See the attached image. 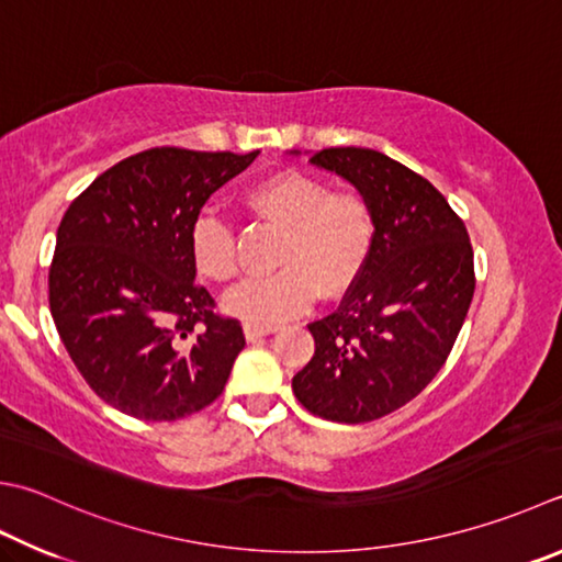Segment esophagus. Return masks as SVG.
<instances>
[{
  "label": "esophagus",
  "mask_w": 562,
  "mask_h": 562,
  "mask_svg": "<svg viewBox=\"0 0 562 562\" xmlns=\"http://www.w3.org/2000/svg\"><path fill=\"white\" fill-rule=\"evenodd\" d=\"M277 330H279V325H257V323H245V335H247V340H249V342L259 340V337H267V335L277 333Z\"/></svg>",
  "instance_id": "1"
}]
</instances>
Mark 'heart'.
<instances>
[{
  "label": "heart",
  "mask_w": 562,
  "mask_h": 562,
  "mask_svg": "<svg viewBox=\"0 0 562 562\" xmlns=\"http://www.w3.org/2000/svg\"><path fill=\"white\" fill-rule=\"evenodd\" d=\"M254 215L283 227L279 271L241 281L225 295V311L257 325H277L308 308L317 289L330 299L347 291L374 247L376 220L369 198L357 188L330 190L323 178L283 168L245 193ZM190 259L200 277L227 283L237 277L235 232L207 213L190 232Z\"/></svg>",
  "instance_id": "heart-1"
}]
</instances>
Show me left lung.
<instances>
[{"label":"left lung","mask_w":562,"mask_h":562,"mask_svg":"<svg viewBox=\"0 0 562 562\" xmlns=\"http://www.w3.org/2000/svg\"><path fill=\"white\" fill-rule=\"evenodd\" d=\"M311 164L362 190L376 235L340 308L308 325L315 355L291 386L325 420H376L446 364L474 295L470 235L436 186L386 154L337 146Z\"/></svg>","instance_id":"8db88e82"}]
</instances>
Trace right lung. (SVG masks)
<instances>
[{
	"label": "right lung",
	"mask_w": 562,
	"mask_h": 562,
	"mask_svg": "<svg viewBox=\"0 0 562 562\" xmlns=\"http://www.w3.org/2000/svg\"><path fill=\"white\" fill-rule=\"evenodd\" d=\"M257 154L156 146L94 178L66 210L48 271L50 315L104 404L178 420L222 394L245 333L195 283L190 232L207 198Z\"/></svg>",
	"instance_id": "1"
}]
</instances>
